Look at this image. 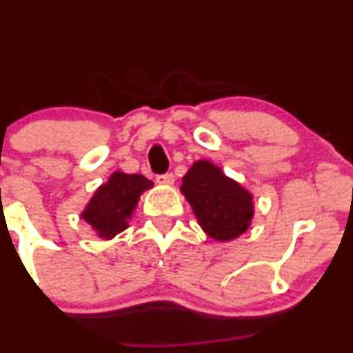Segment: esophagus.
I'll list each match as a JSON object with an SVG mask.
<instances>
[{"instance_id": "1", "label": "esophagus", "mask_w": 353, "mask_h": 353, "mask_svg": "<svg viewBox=\"0 0 353 353\" xmlns=\"http://www.w3.org/2000/svg\"><path fill=\"white\" fill-rule=\"evenodd\" d=\"M157 184H163V185H172L174 181H176V177H174V174H163V176H157Z\"/></svg>"}]
</instances>
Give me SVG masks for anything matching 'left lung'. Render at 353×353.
Returning a JSON list of instances; mask_svg holds the SVG:
<instances>
[{
  "label": "left lung",
  "instance_id": "obj_1",
  "mask_svg": "<svg viewBox=\"0 0 353 353\" xmlns=\"http://www.w3.org/2000/svg\"><path fill=\"white\" fill-rule=\"evenodd\" d=\"M181 192L201 229L217 242L237 239L250 228L254 196L208 159L196 161L182 177Z\"/></svg>",
  "mask_w": 353,
  "mask_h": 353
}]
</instances>
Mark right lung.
<instances>
[{
    "mask_svg": "<svg viewBox=\"0 0 353 353\" xmlns=\"http://www.w3.org/2000/svg\"><path fill=\"white\" fill-rule=\"evenodd\" d=\"M152 185L154 182L141 174L112 172L108 182L101 184L92 194L81 212V219L91 225L99 239L109 241L129 228V219L141 196Z\"/></svg>",
    "mask_w": 353,
    "mask_h": 353,
    "instance_id": "1",
    "label": "right lung"
}]
</instances>
